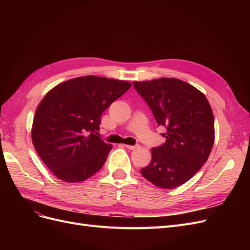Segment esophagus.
Wrapping results in <instances>:
<instances>
[{
  "label": "esophagus",
  "mask_w": 250,
  "mask_h": 250,
  "mask_svg": "<svg viewBox=\"0 0 250 250\" xmlns=\"http://www.w3.org/2000/svg\"><path fill=\"white\" fill-rule=\"evenodd\" d=\"M127 149H129V150H134V149H137V148H139V145H133V146H131V145H124Z\"/></svg>",
  "instance_id": "esophagus-1"
}]
</instances>
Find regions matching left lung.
I'll return each instance as SVG.
<instances>
[{"mask_svg": "<svg viewBox=\"0 0 250 250\" xmlns=\"http://www.w3.org/2000/svg\"><path fill=\"white\" fill-rule=\"evenodd\" d=\"M158 125L165 126L166 142L151 149L152 160L141 170L151 184L177 188L206 164L215 141L214 116L200 90L176 78L134 81Z\"/></svg>", "mask_w": 250, "mask_h": 250, "instance_id": "1", "label": "left lung"}]
</instances>
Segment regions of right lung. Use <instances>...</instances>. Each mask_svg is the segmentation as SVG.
<instances>
[{
	"mask_svg": "<svg viewBox=\"0 0 250 250\" xmlns=\"http://www.w3.org/2000/svg\"><path fill=\"white\" fill-rule=\"evenodd\" d=\"M131 84L84 76L59 83L37 106L32 143L42 161L65 183H80L99 171L112 146L97 134L101 115Z\"/></svg>",
	"mask_w": 250,
	"mask_h": 250,
	"instance_id": "obj_1",
	"label": "right lung"
}]
</instances>
